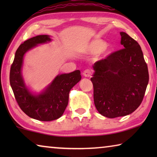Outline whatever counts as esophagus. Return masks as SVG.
<instances>
[{
    "mask_svg": "<svg viewBox=\"0 0 157 157\" xmlns=\"http://www.w3.org/2000/svg\"><path fill=\"white\" fill-rule=\"evenodd\" d=\"M84 75L85 77H91L92 75V71L91 70H89V69H86V70H85L84 71Z\"/></svg>",
    "mask_w": 157,
    "mask_h": 157,
    "instance_id": "1",
    "label": "esophagus"
}]
</instances>
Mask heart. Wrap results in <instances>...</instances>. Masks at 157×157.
Returning a JSON list of instances; mask_svg holds the SVG:
<instances>
[{
	"mask_svg": "<svg viewBox=\"0 0 157 157\" xmlns=\"http://www.w3.org/2000/svg\"><path fill=\"white\" fill-rule=\"evenodd\" d=\"M88 51L91 53H107V43L102 39H95L89 45Z\"/></svg>",
	"mask_w": 157,
	"mask_h": 157,
	"instance_id": "heart-1",
	"label": "heart"
}]
</instances>
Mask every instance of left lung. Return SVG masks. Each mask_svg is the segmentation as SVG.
Here are the masks:
<instances>
[{
	"mask_svg": "<svg viewBox=\"0 0 157 157\" xmlns=\"http://www.w3.org/2000/svg\"><path fill=\"white\" fill-rule=\"evenodd\" d=\"M120 34L123 48L95 62L91 78L95 107L109 118L134 112L141 104L149 81L141 48L125 33Z\"/></svg>",
	"mask_w": 157,
	"mask_h": 157,
	"instance_id": "8db88e82",
	"label": "left lung"
}]
</instances>
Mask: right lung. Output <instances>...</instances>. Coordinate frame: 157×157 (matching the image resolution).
<instances>
[{
    "label": "right lung",
    "mask_w": 157,
    "mask_h": 157,
    "mask_svg": "<svg viewBox=\"0 0 157 157\" xmlns=\"http://www.w3.org/2000/svg\"><path fill=\"white\" fill-rule=\"evenodd\" d=\"M49 41L48 35H38L21 44L16 51L10 73V85L21 109L30 118L41 121H54L62 116L68 105L69 92L82 78L80 71L77 70L57 76L41 94L34 95L29 91L21 75L23 56L36 44Z\"/></svg>",
    "instance_id": "1"
}]
</instances>
